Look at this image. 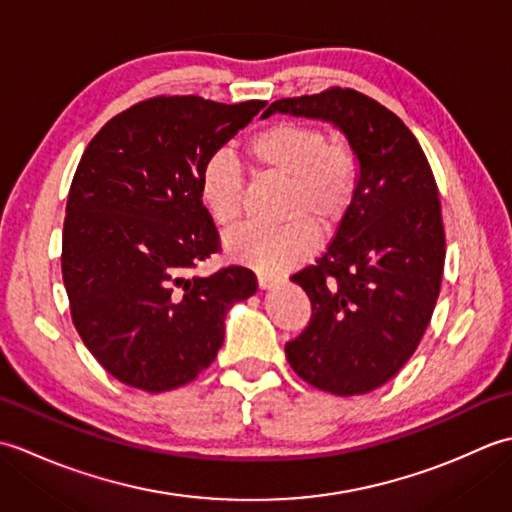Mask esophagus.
<instances>
[{
	"label": "esophagus",
	"instance_id": "34e87169",
	"mask_svg": "<svg viewBox=\"0 0 512 512\" xmlns=\"http://www.w3.org/2000/svg\"><path fill=\"white\" fill-rule=\"evenodd\" d=\"M279 281H281V275H270V273L257 275V286H259V290H270L273 286H277Z\"/></svg>",
	"mask_w": 512,
	"mask_h": 512
}]
</instances>
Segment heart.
Instances as JSON below:
<instances>
[{"label": "heart", "mask_w": 512, "mask_h": 512, "mask_svg": "<svg viewBox=\"0 0 512 512\" xmlns=\"http://www.w3.org/2000/svg\"><path fill=\"white\" fill-rule=\"evenodd\" d=\"M248 156L268 176L286 180L281 217L286 224H248L224 239L226 255L264 273H281L303 262L317 231L339 224L354 202L361 167L354 151L328 143L321 129L303 123H275L248 140ZM200 200L215 224L233 226L242 215L244 178L235 160L213 154L200 171Z\"/></svg>", "instance_id": "obj_1"}]
</instances>
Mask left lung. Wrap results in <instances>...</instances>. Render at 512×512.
Returning <instances> with one entry per match:
<instances>
[{
	"instance_id": "8db88e82",
	"label": "left lung",
	"mask_w": 512,
	"mask_h": 512,
	"mask_svg": "<svg viewBox=\"0 0 512 512\" xmlns=\"http://www.w3.org/2000/svg\"><path fill=\"white\" fill-rule=\"evenodd\" d=\"M334 125L358 158L361 178L328 250L290 279L312 303L308 328L286 358L312 387L367 394L405 365L431 321L444 270L436 178L400 118L369 96L332 88L270 103Z\"/></svg>"
}]
</instances>
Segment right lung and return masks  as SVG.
Segmentation results:
<instances>
[{
    "label": "right lung",
    "mask_w": 512,
    "mask_h": 512,
    "mask_svg": "<svg viewBox=\"0 0 512 512\" xmlns=\"http://www.w3.org/2000/svg\"><path fill=\"white\" fill-rule=\"evenodd\" d=\"M264 101L156 96L114 116L76 167L61 273L76 332L107 372L149 394L187 385L224 343V319L255 295L248 268L187 277L217 253L200 171Z\"/></svg>",
    "instance_id": "right-lung-1"
}]
</instances>
